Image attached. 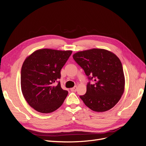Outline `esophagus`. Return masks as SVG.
Masks as SVG:
<instances>
[{
    "label": "esophagus",
    "mask_w": 146,
    "mask_h": 146,
    "mask_svg": "<svg viewBox=\"0 0 146 146\" xmlns=\"http://www.w3.org/2000/svg\"><path fill=\"white\" fill-rule=\"evenodd\" d=\"M77 90V86H75L73 88H71V92H76Z\"/></svg>",
    "instance_id": "34e87169"
}]
</instances>
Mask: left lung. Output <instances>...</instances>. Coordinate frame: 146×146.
<instances>
[{
  "label": "left lung",
  "mask_w": 146,
  "mask_h": 146,
  "mask_svg": "<svg viewBox=\"0 0 146 146\" xmlns=\"http://www.w3.org/2000/svg\"><path fill=\"white\" fill-rule=\"evenodd\" d=\"M89 80L86 93L80 98L95 112H105L114 107L124 92L125 77L121 62L110 51L102 48L81 51L73 54Z\"/></svg>",
  "instance_id": "obj_1"
}]
</instances>
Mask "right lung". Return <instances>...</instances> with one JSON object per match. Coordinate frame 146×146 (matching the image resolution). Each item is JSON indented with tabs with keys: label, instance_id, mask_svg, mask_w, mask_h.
I'll use <instances>...</instances> for the list:
<instances>
[{
	"label": "right lung",
	"instance_id": "1",
	"mask_svg": "<svg viewBox=\"0 0 146 146\" xmlns=\"http://www.w3.org/2000/svg\"><path fill=\"white\" fill-rule=\"evenodd\" d=\"M72 51L43 48L34 52L24 60L21 72L23 94L37 112H54L63 104L68 91L61 88L60 70ZM58 82L57 85L54 82Z\"/></svg>",
	"mask_w": 146,
	"mask_h": 146
}]
</instances>
